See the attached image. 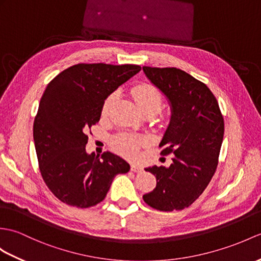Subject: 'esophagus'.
Listing matches in <instances>:
<instances>
[{"instance_id": "1", "label": "esophagus", "mask_w": 261, "mask_h": 261, "mask_svg": "<svg viewBox=\"0 0 261 261\" xmlns=\"http://www.w3.org/2000/svg\"><path fill=\"white\" fill-rule=\"evenodd\" d=\"M142 170V168L138 165H131V171L133 172H140Z\"/></svg>"}]
</instances>
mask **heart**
I'll list each match as a JSON object with an SVG mask.
<instances>
[{
	"mask_svg": "<svg viewBox=\"0 0 261 261\" xmlns=\"http://www.w3.org/2000/svg\"><path fill=\"white\" fill-rule=\"evenodd\" d=\"M133 99L136 101V105L141 112L145 110H151L158 113L163 105L162 95L153 86L147 83H141L139 86L135 87L132 90ZM117 94L112 93L108 96V98L103 102L102 106V116L106 117L110 113L111 109L116 102ZM142 144V139L135 135H130V133H122L119 135L112 140L113 148L116 149L118 152L123 154L128 158H136L138 154L139 148Z\"/></svg>",
	"mask_w": 261,
	"mask_h": 261,
	"instance_id": "obj_1",
	"label": "heart"
}]
</instances>
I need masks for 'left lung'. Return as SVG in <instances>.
<instances>
[{"label": "left lung", "instance_id": "obj_1", "mask_svg": "<svg viewBox=\"0 0 261 261\" xmlns=\"http://www.w3.org/2000/svg\"><path fill=\"white\" fill-rule=\"evenodd\" d=\"M171 106V120L159 147L173 154L170 167L147 168L155 175L154 189L144 202L160 211L182 210L208 187L217 170L225 121L214 93L201 81L177 68L143 66Z\"/></svg>", "mask_w": 261, "mask_h": 261}]
</instances>
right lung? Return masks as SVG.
Wrapping results in <instances>:
<instances>
[{
  "mask_svg": "<svg viewBox=\"0 0 261 261\" xmlns=\"http://www.w3.org/2000/svg\"><path fill=\"white\" fill-rule=\"evenodd\" d=\"M140 70L135 64L79 63L47 84L34 119L33 139L42 178L60 201L93 207L106 198L114 177L130 170L117 154H88L87 133L99 122L108 95Z\"/></svg>",
  "mask_w": 261,
  "mask_h": 261,
  "instance_id": "obj_1",
  "label": "right lung"
}]
</instances>
